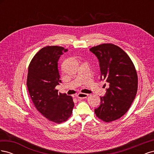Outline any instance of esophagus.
<instances>
[{
	"mask_svg": "<svg viewBox=\"0 0 154 154\" xmlns=\"http://www.w3.org/2000/svg\"><path fill=\"white\" fill-rule=\"evenodd\" d=\"M88 96V94H85V93H79L76 96L78 99H84Z\"/></svg>",
	"mask_w": 154,
	"mask_h": 154,
	"instance_id": "34e87169",
	"label": "esophagus"
}]
</instances>
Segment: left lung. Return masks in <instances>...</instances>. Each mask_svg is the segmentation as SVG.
<instances>
[{"mask_svg": "<svg viewBox=\"0 0 154 154\" xmlns=\"http://www.w3.org/2000/svg\"><path fill=\"white\" fill-rule=\"evenodd\" d=\"M98 59L101 80L109 85L104 96L100 97L97 117L105 122L120 118L131 106L137 91V74L131 59L118 46L103 44L90 49Z\"/></svg>", "mask_w": 154, "mask_h": 154, "instance_id": "8db88e82", "label": "left lung"}]
</instances>
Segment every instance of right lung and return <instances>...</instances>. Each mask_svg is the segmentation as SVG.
<instances>
[{
    "label": "right lung",
    "mask_w": 154,
    "mask_h": 154,
    "mask_svg": "<svg viewBox=\"0 0 154 154\" xmlns=\"http://www.w3.org/2000/svg\"><path fill=\"white\" fill-rule=\"evenodd\" d=\"M68 50L47 46L37 53L28 67L27 86L36 109L51 122L60 123L71 116L74 102L71 96L58 93L56 86L62 83L58 62Z\"/></svg>",
    "instance_id": "1"
}]
</instances>
